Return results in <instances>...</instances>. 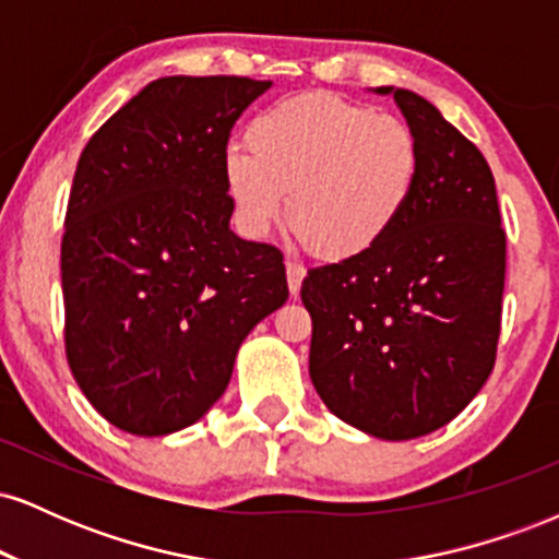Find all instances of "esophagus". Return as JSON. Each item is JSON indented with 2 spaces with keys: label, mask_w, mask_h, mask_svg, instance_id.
I'll return each instance as SVG.
<instances>
[{
  "label": "esophagus",
  "mask_w": 559,
  "mask_h": 559,
  "mask_svg": "<svg viewBox=\"0 0 559 559\" xmlns=\"http://www.w3.org/2000/svg\"><path fill=\"white\" fill-rule=\"evenodd\" d=\"M286 281H288V292L297 297L299 288H301V281H305V267L299 265V262H286Z\"/></svg>",
  "instance_id": "esophagus-1"
}]
</instances>
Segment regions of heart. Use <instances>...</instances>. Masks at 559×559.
Returning a JSON list of instances; mask_svg holds the SVG:
<instances>
[{
  "label": "heart",
  "mask_w": 559,
  "mask_h": 559,
  "mask_svg": "<svg viewBox=\"0 0 559 559\" xmlns=\"http://www.w3.org/2000/svg\"><path fill=\"white\" fill-rule=\"evenodd\" d=\"M247 150L223 155V183L243 234L286 223L320 260L373 252L418 189L420 144L402 118L333 94H301L254 115Z\"/></svg>",
  "instance_id": "b5f03b06"
}]
</instances>
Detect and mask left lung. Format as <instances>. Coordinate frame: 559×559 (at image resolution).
Masks as SVG:
<instances>
[{"mask_svg": "<svg viewBox=\"0 0 559 559\" xmlns=\"http://www.w3.org/2000/svg\"><path fill=\"white\" fill-rule=\"evenodd\" d=\"M420 144L407 213L373 252L312 267L310 378L336 418L386 441L447 426L489 378L507 239L489 163L428 99L394 86Z\"/></svg>", "mask_w": 559, "mask_h": 559, "instance_id": "left-lung-1", "label": "left lung"}]
</instances>
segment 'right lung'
<instances>
[{"mask_svg":"<svg viewBox=\"0 0 559 559\" xmlns=\"http://www.w3.org/2000/svg\"><path fill=\"white\" fill-rule=\"evenodd\" d=\"M271 81L168 75L81 152L62 234L66 355L120 431L165 436L221 400L247 333L288 299L284 254L230 230L223 155Z\"/></svg>","mask_w":559,"mask_h":559,"instance_id":"1","label":"right lung"}]
</instances>
